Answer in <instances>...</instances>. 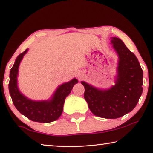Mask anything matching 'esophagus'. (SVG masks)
Segmentation results:
<instances>
[{"label": "esophagus", "mask_w": 153, "mask_h": 153, "mask_svg": "<svg viewBox=\"0 0 153 153\" xmlns=\"http://www.w3.org/2000/svg\"><path fill=\"white\" fill-rule=\"evenodd\" d=\"M77 77H78L79 79H81L82 78V74H77Z\"/></svg>", "instance_id": "obj_1"}]
</instances>
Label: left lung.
Listing matches in <instances>:
<instances>
[{"label":"left lung","mask_w":153,"mask_h":153,"mask_svg":"<svg viewBox=\"0 0 153 153\" xmlns=\"http://www.w3.org/2000/svg\"><path fill=\"white\" fill-rule=\"evenodd\" d=\"M111 44L119 56L115 84L100 90L81 82L84 97L91 112L98 117L116 119L132 111L143 91V71L136 55L118 38H111Z\"/></svg>","instance_id":"1"}]
</instances>
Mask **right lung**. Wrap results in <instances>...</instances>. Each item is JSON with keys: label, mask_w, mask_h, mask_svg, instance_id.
Here are the masks:
<instances>
[{"label": "right lung", "mask_w": 153, "mask_h": 153, "mask_svg": "<svg viewBox=\"0 0 153 153\" xmlns=\"http://www.w3.org/2000/svg\"><path fill=\"white\" fill-rule=\"evenodd\" d=\"M27 51L26 49L17 56L10 71L9 84L10 95L15 108L29 120L40 123L52 122L61 115L65 98L70 94L74 85L78 83V80L74 78L70 82L59 86L51 100L35 101L29 99L20 92L17 86L19 66Z\"/></svg>", "instance_id": "add662e5"}]
</instances>
